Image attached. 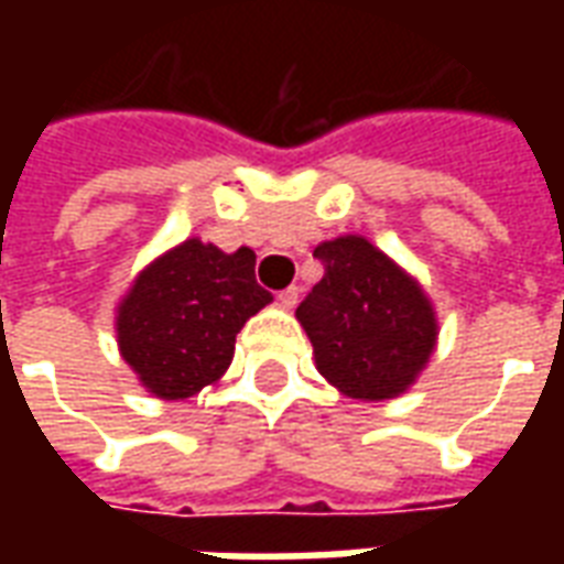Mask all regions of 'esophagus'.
<instances>
[{"label": "esophagus", "mask_w": 564, "mask_h": 564, "mask_svg": "<svg viewBox=\"0 0 564 564\" xmlns=\"http://www.w3.org/2000/svg\"><path fill=\"white\" fill-rule=\"evenodd\" d=\"M299 302V286H286L283 293H278V305L281 307H295Z\"/></svg>", "instance_id": "esophagus-1"}]
</instances>
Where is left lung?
I'll list each match as a JSON object with an SVG mask.
<instances>
[{
  "mask_svg": "<svg viewBox=\"0 0 564 564\" xmlns=\"http://www.w3.org/2000/svg\"><path fill=\"white\" fill-rule=\"evenodd\" d=\"M314 257L326 271L295 317L314 344L317 371L347 399L402 395L437 341L423 286L362 235L323 241Z\"/></svg>",
  "mask_w": 564,
  "mask_h": 564,
  "instance_id": "obj_1",
  "label": "left lung"
}]
</instances>
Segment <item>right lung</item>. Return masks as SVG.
I'll list each match as a JSON object with an SVG mask.
<instances>
[{"label": "right lung", "instance_id": "1", "mask_svg": "<svg viewBox=\"0 0 564 564\" xmlns=\"http://www.w3.org/2000/svg\"><path fill=\"white\" fill-rule=\"evenodd\" d=\"M253 269L250 247L223 253L186 238L141 271L117 305V344L144 390L184 402L223 378L235 335L271 302Z\"/></svg>", "mask_w": 564, "mask_h": 564}]
</instances>
